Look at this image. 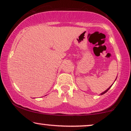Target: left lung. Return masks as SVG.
<instances>
[{
    "instance_id": "obj_1",
    "label": "left lung",
    "mask_w": 131,
    "mask_h": 131,
    "mask_svg": "<svg viewBox=\"0 0 131 131\" xmlns=\"http://www.w3.org/2000/svg\"><path fill=\"white\" fill-rule=\"evenodd\" d=\"M112 85H113V84H112ZM112 85H111V86H110V87H109V88H107V90H106V91H104V92H103V93H101V94H100V95H103V94H104V93H106V92H107V91H108V90H109L110 88H111V86H112Z\"/></svg>"
}]
</instances>
